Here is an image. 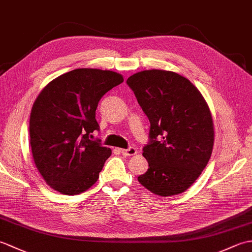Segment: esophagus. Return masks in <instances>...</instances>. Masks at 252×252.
Here are the masks:
<instances>
[{
    "label": "esophagus",
    "mask_w": 252,
    "mask_h": 252,
    "mask_svg": "<svg viewBox=\"0 0 252 252\" xmlns=\"http://www.w3.org/2000/svg\"><path fill=\"white\" fill-rule=\"evenodd\" d=\"M121 154L125 155V156H134L137 154V149L134 147H130L127 149H121Z\"/></svg>",
    "instance_id": "obj_1"
}]
</instances>
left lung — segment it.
I'll list each match as a JSON object with an SVG mask.
<instances>
[{
	"mask_svg": "<svg viewBox=\"0 0 252 252\" xmlns=\"http://www.w3.org/2000/svg\"><path fill=\"white\" fill-rule=\"evenodd\" d=\"M126 83L151 122V143L143 148L148 170L137 180L155 195H179L194 184L211 157L210 108L199 90L173 71L143 70Z\"/></svg>",
	"mask_w": 252,
	"mask_h": 252,
	"instance_id": "1",
	"label": "left lung"
}]
</instances>
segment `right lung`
Instances as JSON below:
<instances>
[{"instance_id": "obj_1", "label": "right lung", "mask_w": 252, "mask_h": 252, "mask_svg": "<svg viewBox=\"0 0 252 252\" xmlns=\"http://www.w3.org/2000/svg\"><path fill=\"white\" fill-rule=\"evenodd\" d=\"M122 82L115 71L79 68L52 80L37 95L30 114V145L51 189L78 195L98 180L111 149L90 140L98 130L95 111L103 95Z\"/></svg>"}]
</instances>
